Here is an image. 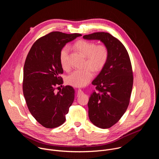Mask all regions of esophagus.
<instances>
[{
	"mask_svg": "<svg viewBox=\"0 0 159 159\" xmlns=\"http://www.w3.org/2000/svg\"><path fill=\"white\" fill-rule=\"evenodd\" d=\"M83 93V91L81 90V89H79L78 91H77V94H82Z\"/></svg>",
	"mask_w": 159,
	"mask_h": 159,
	"instance_id": "1",
	"label": "esophagus"
}]
</instances>
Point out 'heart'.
I'll list each match as a JSON object with an SVG mask.
<instances>
[{"label": "heart", "mask_w": 159, "mask_h": 159, "mask_svg": "<svg viewBox=\"0 0 159 159\" xmlns=\"http://www.w3.org/2000/svg\"><path fill=\"white\" fill-rule=\"evenodd\" d=\"M75 48L84 57L85 69L74 71L66 79V82L75 87H82L87 84L94 76V71L99 72L106 65L109 58V50L104 44H96L95 42L80 39L74 44ZM60 62L62 69L69 70V48L65 47L60 52Z\"/></svg>", "instance_id": "heart-1"}]
</instances>
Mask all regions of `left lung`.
I'll return each mask as SVG.
<instances>
[{
  "mask_svg": "<svg viewBox=\"0 0 159 159\" xmlns=\"http://www.w3.org/2000/svg\"><path fill=\"white\" fill-rule=\"evenodd\" d=\"M83 38L100 40L109 50L106 65L92 82L97 92H93L88 102L90 121L100 128H109L118 122L129 103L133 84L130 58L122 43L108 33H94Z\"/></svg>",
  "mask_w": 159,
  "mask_h": 159,
  "instance_id": "left-lung-1",
  "label": "left lung"
}]
</instances>
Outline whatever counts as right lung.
Here are the masks:
<instances>
[{
    "instance_id": "add662e5",
    "label": "right lung",
    "mask_w": 159,
    "mask_h": 159,
    "mask_svg": "<svg viewBox=\"0 0 159 159\" xmlns=\"http://www.w3.org/2000/svg\"><path fill=\"white\" fill-rule=\"evenodd\" d=\"M80 36L51 32L37 39L27 55L23 70V94L31 114L45 128L61 125L74 102L72 87L66 85L58 93L55 89L63 84L60 50L66 43Z\"/></svg>"
}]
</instances>
